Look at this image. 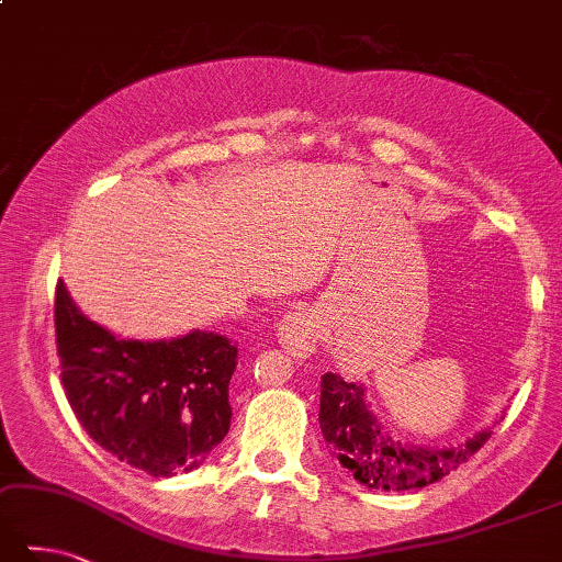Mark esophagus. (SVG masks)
<instances>
[{"label": "esophagus", "mask_w": 562, "mask_h": 562, "mask_svg": "<svg viewBox=\"0 0 562 562\" xmlns=\"http://www.w3.org/2000/svg\"><path fill=\"white\" fill-rule=\"evenodd\" d=\"M277 335L285 352L291 357L305 359L315 352L317 337H321V321H317V315L308 308L293 311L281 317Z\"/></svg>", "instance_id": "34e87169"}]
</instances>
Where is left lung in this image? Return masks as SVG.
I'll use <instances>...</instances> for the list:
<instances>
[{
    "instance_id": "left-lung-1",
    "label": "left lung",
    "mask_w": 562,
    "mask_h": 562,
    "mask_svg": "<svg viewBox=\"0 0 562 562\" xmlns=\"http://www.w3.org/2000/svg\"><path fill=\"white\" fill-rule=\"evenodd\" d=\"M364 391V384L345 381L340 374L327 372L321 376L323 438L333 458L367 490H420L448 477L492 438V426H486L450 448L401 442L381 428Z\"/></svg>"
}]
</instances>
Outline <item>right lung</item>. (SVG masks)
<instances>
[{
    "instance_id": "add662e5",
    "label": "right lung",
    "mask_w": 562,
    "mask_h": 562,
    "mask_svg": "<svg viewBox=\"0 0 562 562\" xmlns=\"http://www.w3.org/2000/svg\"><path fill=\"white\" fill-rule=\"evenodd\" d=\"M56 347L72 413L116 460L173 477L200 468L225 440L237 369V345L225 335L122 337L90 321L58 281Z\"/></svg>"
}]
</instances>
